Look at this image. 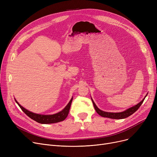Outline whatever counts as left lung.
I'll return each mask as SVG.
<instances>
[{"instance_id": "8db88e82", "label": "left lung", "mask_w": 157, "mask_h": 157, "mask_svg": "<svg viewBox=\"0 0 157 157\" xmlns=\"http://www.w3.org/2000/svg\"><path fill=\"white\" fill-rule=\"evenodd\" d=\"M146 95L145 96V97H146ZM145 97L143 98V99L139 103H138L137 105L132 107L130 108H128V109L125 110V111H123L121 113H109V112H105V111H103L102 110H101L100 109H98L97 108V106L96 105V104L94 103V101H92L94 106V108L96 111V112L100 115V116L102 117H105V118H111V119H123L128 117L130 115L132 114L133 113H134L139 108V107L141 105V104H143Z\"/></svg>"}]
</instances>
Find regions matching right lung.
Masks as SVG:
<instances>
[{
  "mask_svg": "<svg viewBox=\"0 0 157 157\" xmlns=\"http://www.w3.org/2000/svg\"><path fill=\"white\" fill-rule=\"evenodd\" d=\"M14 100L17 103L18 105L20 106V108L21 109V110L31 119L34 120V121L39 123H42V124H50V123H58V122L63 121L66 118H67L69 112L71 105L72 101V97L71 99V101H69V102L68 103V104L65 106V108L63 110L54 114H48V115L39 114H36L34 113H32L31 111H29L25 108H24L23 106H21L16 99Z\"/></svg>",
  "mask_w": 157,
  "mask_h": 157,
  "instance_id": "right-lung-1",
  "label": "right lung"
}]
</instances>
